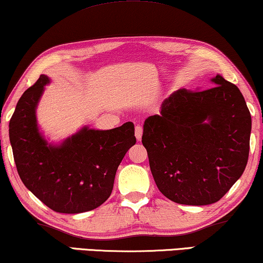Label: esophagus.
<instances>
[{
	"label": "esophagus",
	"instance_id": "1",
	"mask_svg": "<svg viewBox=\"0 0 263 263\" xmlns=\"http://www.w3.org/2000/svg\"><path fill=\"white\" fill-rule=\"evenodd\" d=\"M142 132H143V129H142L141 125H136V127H135V136H136V139H138V141H140V140H141V138H142Z\"/></svg>",
	"mask_w": 263,
	"mask_h": 263
}]
</instances>
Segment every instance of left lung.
Instances as JSON below:
<instances>
[{"instance_id": "8db88e82", "label": "left lung", "mask_w": 263, "mask_h": 263, "mask_svg": "<svg viewBox=\"0 0 263 263\" xmlns=\"http://www.w3.org/2000/svg\"><path fill=\"white\" fill-rule=\"evenodd\" d=\"M212 81L217 86L203 91H176L143 124L154 182L176 203L217 202L247 166L249 109L236 85L220 75Z\"/></svg>"}]
</instances>
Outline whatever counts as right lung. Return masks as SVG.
<instances>
[{
	"instance_id": "add662e5",
	"label": "right lung",
	"mask_w": 263,
	"mask_h": 263,
	"mask_svg": "<svg viewBox=\"0 0 263 263\" xmlns=\"http://www.w3.org/2000/svg\"><path fill=\"white\" fill-rule=\"evenodd\" d=\"M48 77L41 75L16 104L9 139L21 181L43 203L59 213H82L109 199L118 165L135 145L134 124L110 130L84 128L61 146L39 134L35 106Z\"/></svg>"
}]
</instances>
